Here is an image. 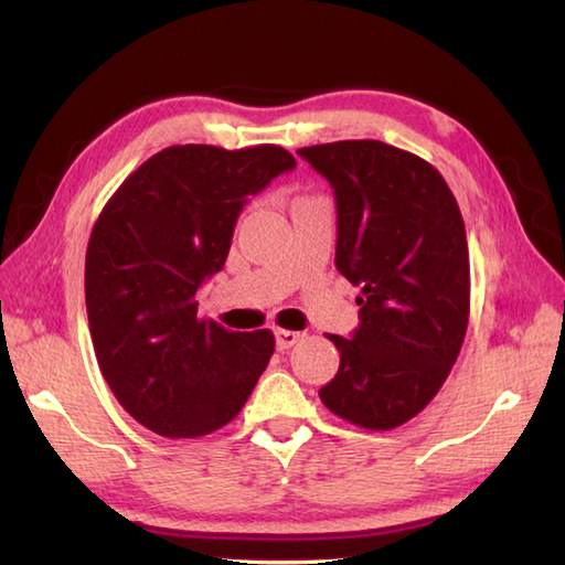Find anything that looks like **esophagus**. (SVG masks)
Instances as JSON below:
<instances>
[{
  "instance_id": "1",
  "label": "esophagus",
  "mask_w": 565,
  "mask_h": 565,
  "mask_svg": "<svg viewBox=\"0 0 565 565\" xmlns=\"http://www.w3.org/2000/svg\"><path fill=\"white\" fill-rule=\"evenodd\" d=\"M276 334V347H279V350H289V347H294V344H298L301 342L303 338H306V332H296V330H276L274 332Z\"/></svg>"
}]
</instances>
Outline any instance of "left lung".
I'll return each instance as SVG.
<instances>
[{
    "label": "left lung",
    "instance_id": "1",
    "mask_svg": "<svg viewBox=\"0 0 565 565\" xmlns=\"http://www.w3.org/2000/svg\"><path fill=\"white\" fill-rule=\"evenodd\" d=\"M298 154L334 189V264L362 286L352 340L328 334L340 371L320 401L356 427H401L435 398L466 338L471 269L459 203L435 167L388 142L338 140Z\"/></svg>",
    "mask_w": 565,
    "mask_h": 565
}]
</instances>
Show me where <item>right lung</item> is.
I'll list each match as a JSON object with an SVG mask.
<instances>
[{
	"mask_svg": "<svg viewBox=\"0 0 565 565\" xmlns=\"http://www.w3.org/2000/svg\"><path fill=\"white\" fill-rule=\"evenodd\" d=\"M296 167L279 146H172L106 201L84 259L94 354L142 427L211 435L243 411L274 354L271 330L199 318L196 291L221 271L249 194Z\"/></svg>",
	"mask_w": 565,
	"mask_h": 565,
	"instance_id": "obj_1",
	"label": "right lung"
}]
</instances>
